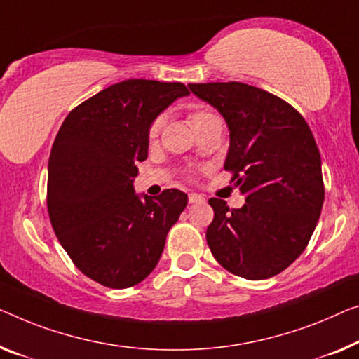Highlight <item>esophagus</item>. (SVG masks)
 Instances as JSON below:
<instances>
[{"label": "esophagus", "mask_w": 359, "mask_h": 359, "mask_svg": "<svg viewBox=\"0 0 359 359\" xmlns=\"http://www.w3.org/2000/svg\"><path fill=\"white\" fill-rule=\"evenodd\" d=\"M205 200V198H203L201 195H198V194H189V203H191V205H194V203H200V201H203Z\"/></svg>", "instance_id": "esophagus-1"}]
</instances>
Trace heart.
<instances>
[{"mask_svg":"<svg viewBox=\"0 0 359 359\" xmlns=\"http://www.w3.org/2000/svg\"><path fill=\"white\" fill-rule=\"evenodd\" d=\"M214 117H217V116L214 114V112H211V111L196 109V111H194L190 114V122H191V126L196 127L198 124H201V122L214 119ZM161 126H163V119H161V117H158V119L151 124V127H149V137H151V138L156 137L158 133H159V130H161Z\"/></svg>","mask_w":359,"mask_h":359,"instance_id":"heart-1","label":"heart"}]
</instances>
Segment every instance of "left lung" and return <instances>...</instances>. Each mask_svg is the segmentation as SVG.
Segmentation results:
<instances>
[{"instance_id": "left-lung-1", "label": "left lung", "mask_w": 359, "mask_h": 359, "mask_svg": "<svg viewBox=\"0 0 359 359\" xmlns=\"http://www.w3.org/2000/svg\"><path fill=\"white\" fill-rule=\"evenodd\" d=\"M229 127L224 169L245 195L231 210L211 198L206 240L224 269L248 280L287 269L311 238L324 203L320 154L306 121L290 104L240 82L190 83Z\"/></svg>"}]
</instances>
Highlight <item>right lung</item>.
I'll return each instance as SVG.
<instances>
[{"label": "right lung", "mask_w": 359, "mask_h": 359, "mask_svg": "<svg viewBox=\"0 0 359 359\" xmlns=\"http://www.w3.org/2000/svg\"><path fill=\"white\" fill-rule=\"evenodd\" d=\"M180 82L130 79L69 112L48 161V212L80 271L109 288H127L156 267L169 229L185 210L184 191L137 195V163L148 158L149 127L177 98Z\"/></svg>", "instance_id": "add662e5"}]
</instances>
